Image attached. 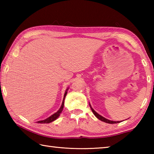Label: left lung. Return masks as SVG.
<instances>
[{
  "label": "left lung",
  "instance_id": "1",
  "mask_svg": "<svg viewBox=\"0 0 154 154\" xmlns=\"http://www.w3.org/2000/svg\"><path fill=\"white\" fill-rule=\"evenodd\" d=\"M90 106L91 109H92V112H93L94 115V116H95L96 117V118H97L98 119H100V120L103 121V122H106V123H108V124H117V123H119V122H120V121H119V122L111 121V120H109V119H106V118H103V117L101 116L100 115H99L98 113H96V112L92 108V106H91L90 105Z\"/></svg>",
  "mask_w": 154,
  "mask_h": 154
}]
</instances>
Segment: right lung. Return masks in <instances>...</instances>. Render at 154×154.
Segmentation results:
<instances>
[{"label": "right lung", "mask_w": 154, "mask_h": 154, "mask_svg": "<svg viewBox=\"0 0 154 154\" xmlns=\"http://www.w3.org/2000/svg\"><path fill=\"white\" fill-rule=\"evenodd\" d=\"M67 94V92L66 91V92H65L64 94V99H63V102H62V104L61 105V107L60 108L59 110L56 112V113H55L54 114L52 115V116H51L50 117H49L48 118H47L46 119H44V120L43 121H38V123H40V124H48V123H50V122H52L54 120H56V119L58 118L60 114L61 113V112L62 111V109H63V107H64V98L65 97H66V95Z\"/></svg>", "instance_id": "add662e5"}]
</instances>
